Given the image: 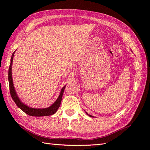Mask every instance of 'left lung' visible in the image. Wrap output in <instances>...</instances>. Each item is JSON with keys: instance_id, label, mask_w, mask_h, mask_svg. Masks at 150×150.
<instances>
[{"instance_id": "8db88e82", "label": "left lung", "mask_w": 150, "mask_h": 150, "mask_svg": "<svg viewBox=\"0 0 150 150\" xmlns=\"http://www.w3.org/2000/svg\"><path fill=\"white\" fill-rule=\"evenodd\" d=\"M86 114H87V115H88V114L87 113H86ZM89 115V116H90V117H93V116H91V115Z\"/></svg>"}]
</instances>
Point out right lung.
I'll use <instances>...</instances> for the list:
<instances>
[{
  "label": "right lung",
  "mask_w": 150,
  "mask_h": 150,
  "mask_svg": "<svg viewBox=\"0 0 150 150\" xmlns=\"http://www.w3.org/2000/svg\"><path fill=\"white\" fill-rule=\"evenodd\" d=\"M14 53H15V52L12 54V56L11 58L10 66H9V71H8V81H9V91H10V94L13 100H14L15 104H17V106L20 108L21 110H22L24 113L29 115L30 116H33V117L49 116L55 113L57 111V110H58V108H59L60 103H61L62 97L63 93H64V91L66 86H64L62 88L61 91H60V93L59 95L58 98L57 99V100L49 108H43V109H37V108H30L29 106H26V105L24 104L18 97L17 93H16V91L15 90L13 84L12 74H11V65H12Z\"/></svg>",
  "instance_id": "obj_1"
}]
</instances>
